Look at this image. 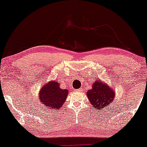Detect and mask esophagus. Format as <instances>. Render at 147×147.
Returning <instances> with one entry per match:
<instances>
[{
	"label": "esophagus",
	"mask_w": 147,
	"mask_h": 147,
	"mask_svg": "<svg viewBox=\"0 0 147 147\" xmlns=\"http://www.w3.org/2000/svg\"><path fill=\"white\" fill-rule=\"evenodd\" d=\"M77 92H82V91H83V90L81 89V88H80V89L77 90Z\"/></svg>",
	"instance_id": "esophagus-1"
}]
</instances>
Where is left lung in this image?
Returning a JSON list of instances; mask_svg holds the SVG:
<instances>
[{
  "label": "left lung",
  "instance_id": "left-lung-1",
  "mask_svg": "<svg viewBox=\"0 0 147 147\" xmlns=\"http://www.w3.org/2000/svg\"><path fill=\"white\" fill-rule=\"evenodd\" d=\"M88 99L95 108L103 110L115 98V92L102 81H96L92 85V89L87 92Z\"/></svg>",
  "mask_w": 147,
  "mask_h": 147
}]
</instances>
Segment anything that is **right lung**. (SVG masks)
<instances>
[{
  "instance_id": "obj_1",
  "label": "right lung",
  "mask_w": 147,
  "mask_h": 147,
  "mask_svg": "<svg viewBox=\"0 0 147 147\" xmlns=\"http://www.w3.org/2000/svg\"><path fill=\"white\" fill-rule=\"evenodd\" d=\"M68 96V90L59 88L57 81L47 83L41 88L39 94L40 102L45 107H49L53 110H59Z\"/></svg>"
}]
</instances>
